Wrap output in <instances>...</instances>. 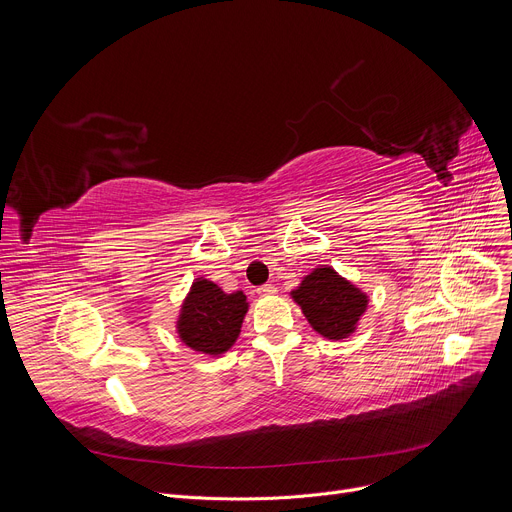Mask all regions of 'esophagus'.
Returning <instances> with one entry per match:
<instances>
[{"label": "esophagus", "mask_w": 512, "mask_h": 512, "mask_svg": "<svg viewBox=\"0 0 512 512\" xmlns=\"http://www.w3.org/2000/svg\"><path fill=\"white\" fill-rule=\"evenodd\" d=\"M257 294H259V296H271V294H275V285L265 283V285L257 287Z\"/></svg>", "instance_id": "34e87169"}]
</instances>
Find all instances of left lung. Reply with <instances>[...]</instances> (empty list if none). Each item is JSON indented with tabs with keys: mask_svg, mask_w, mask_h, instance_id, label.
<instances>
[{
	"mask_svg": "<svg viewBox=\"0 0 512 512\" xmlns=\"http://www.w3.org/2000/svg\"><path fill=\"white\" fill-rule=\"evenodd\" d=\"M291 296L302 306L312 328L330 340L354 332L358 318L367 310V296L330 267L312 271Z\"/></svg>",
	"mask_w": 512,
	"mask_h": 512,
	"instance_id": "1",
	"label": "left lung"
}]
</instances>
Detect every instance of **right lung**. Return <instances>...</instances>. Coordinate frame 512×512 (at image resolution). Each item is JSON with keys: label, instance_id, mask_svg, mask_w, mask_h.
Masks as SVG:
<instances>
[{"label": "right lung", "instance_id": "add662e5", "mask_svg": "<svg viewBox=\"0 0 512 512\" xmlns=\"http://www.w3.org/2000/svg\"><path fill=\"white\" fill-rule=\"evenodd\" d=\"M245 314L247 296L243 291L225 294L216 283L198 279L182 306L178 332L190 348L216 356L233 346Z\"/></svg>", "mask_w": 512, "mask_h": 512}]
</instances>
